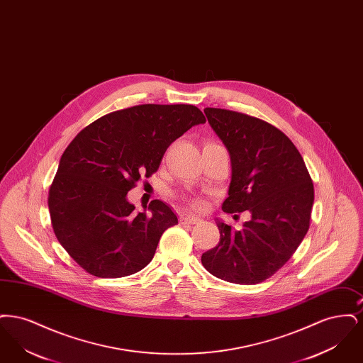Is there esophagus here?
Masks as SVG:
<instances>
[{
  "label": "esophagus",
  "mask_w": 363,
  "mask_h": 363,
  "mask_svg": "<svg viewBox=\"0 0 363 363\" xmlns=\"http://www.w3.org/2000/svg\"><path fill=\"white\" fill-rule=\"evenodd\" d=\"M179 222H181V225H196V223L200 222V218L184 213V215L179 216Z\"/></svg>",
  "instance_id": "obj_1"
}]
</instances>
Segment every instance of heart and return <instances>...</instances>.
Wrapping results in <instances>:
<instances>
[{
  "label": "heart",
  "mask_w": 363,
  "mask_h": 363,
  "mask_svg": "<svg viewBox=\"0 0 363 363\" xmlns=\"http://www.w3.org/2000/svg\"><path fill=\"white\" fill-rule=\"evenodd\" d=\"M191 207L200 209V208L204 207V203L200 200H196V201H191Z\"/></svg>",
  "instance_id": "heart-1"
}]
</instances>
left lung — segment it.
I'll use <instances>...</instances> for the list:
<instances>
[{"label":"left lung","mask_w":363,"mask_h":363,"mask_svg":"<svg viewBox=\"0 0 363 363\" xmlns=\"http://www.w3.org/2000/svg\"><path fill=\"white\" fill-rule=\"evenodd\" d=\"M231 159L227 213L250 212L242 230L216 220L219 243L201 256L213 277L257 284L293 256L311 225L314 188L293 141L274 125L225 108L206 107Z\"/></svg>","instance_id":"obj_1"}]
</instances>
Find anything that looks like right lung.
I'll return each mask as SVG.
<instances>
[{"mask_svg": "<svg viewBox=\"0 0 363 363\" xmlns=\"http://www.w3.org/2000/svg\"><path fill=\"white\" fill-rule=\"evenodd\" d=\"M206 117L191 104H138L106 114L64 151L49 190L58 242L88 274L123 277L154 259L162 234L178 223L160 200L135 213L126 194L156 173L166 150Z\"/></svg>", "mask_w": 363, "mask_h": 363, "instance_id": "obj_1", "label": "right lung"}]
</instances>
